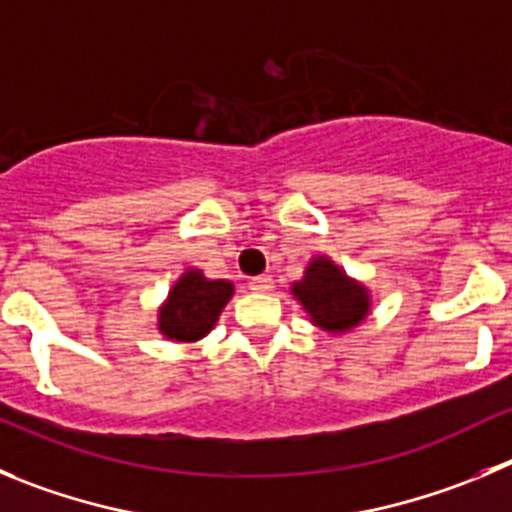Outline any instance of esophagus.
<instances>
[{"instance_id":"obj_1","label":"esophagus","mask_w":512,"mask_h":512,"mask_svg":"<svg viewBox=\"0 0 512 512\" xmlns=\"http://www.w3.org/2000/svg\"><path fill=\"white\" fill-rule=\"evenodd\" d=\"M272 288H275V283H272L270 275H257L250 280V290H255V293H270Z\"/></svg>"}]
</instances>
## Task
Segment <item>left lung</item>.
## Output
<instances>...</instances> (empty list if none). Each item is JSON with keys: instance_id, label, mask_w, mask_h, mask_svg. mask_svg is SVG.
Returning a JSON list of instances; mask_svg holds the SVG:
<instances>
[{"instance_id": "left-lung-1", "label": "left lung", "mask_w": 512, "mask_h": 512, "mask_svg": "<svg viewBox=\"0 0 512 512\" xmlns=\"http://www.w3.org/2000/svg\"><path fill=\"white\" fill-rule=\"evenodd\" d=\"M290 293L303 305L310 323L333 336L353 331L371 313V290L328 255L310 257L303 278L290 285Z\"/></svg>"}]
</instances>
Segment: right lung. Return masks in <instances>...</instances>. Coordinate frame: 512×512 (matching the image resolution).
<instances>
[{
    "mask_svg": "<svg viewBox=\"0 0 512 512\" xmlns=\"http://www.w3.org/2000/svg\"><path fill=\"white\" fill-rule=\"evenodd\" d=\"M232 295V280H212L199 267H186L159 305L156 328L174 343L202 341L217 326Z\"/></svg>",
    "mask_w": 512,
    "mask_h": 512,
    "instance_id": "right-lung-1",
    "label": "right lung"
}]
</instances>
